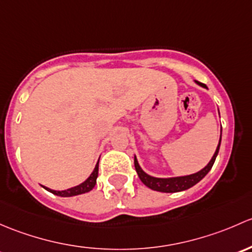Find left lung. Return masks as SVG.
<instances>
[{
  "label": "left lung",
  "mask_w": 252,
  "mask_h": 252,
  "mask_svg": "<svg viewBox=\"0 0 252 252\" xmlns=\"http://www.w3.org/2000/svg\"><path fill=\"white\" fill-rule=\"evenodd\" d=\"M196 84L200 85V86L206 87L204 84L201 82L196 81ZM222 133V131H221ZM220 145H221V139H220V143L219 147H217L216 152H215L214 157H212L211 161L207 164V166H205L201 171L199 172L193 173V175H189V176H183V177H173V178H155L152 177V176L147 175L141 167H139L138 161L137 159L134 158V167H136L137 173H138V177L141 178V181L143 182L148 188L153 189V190H157V191H162V193H176V191H182L186 190V189H189L190 187L195 186L199 181H201L205 176L207 175L210 170H211L212 165H214L215 160H216L217 154H219V150H220Z\"/></svg>",
  "instance_id": "obj_1"
}]
</instances>
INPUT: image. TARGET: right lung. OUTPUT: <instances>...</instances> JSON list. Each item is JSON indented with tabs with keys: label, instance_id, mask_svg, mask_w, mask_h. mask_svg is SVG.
<instances>
[{
	"label": "right lung",
	"instance_id": "obj_1",
	"mask_svg": "<svg viewBox=\"0 0 252 252\" xmlns=\"http://www.w3.org/2000/svg\"><path fill=\"white\" fill-rule=\"evenodd\" d=\"M97 177H98V162H97V165H95L93 172L91 173L90 177H88L84 183L80 184V186H76V187H74V188H70V189H66V190H62V191L52 190V189H49V188H46V189H47L48 191H51V193L56 194V195H58V196L79 195V194H84V193H87V191L92 190L93 187L95 186V181H97Z\"/></svg>",
	"mask_w": 252,
	"mask_h": 252
}]
</instances>
